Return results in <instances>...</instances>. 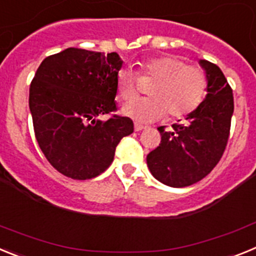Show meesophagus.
I'll use <instances>...</instances> for the list:
<instances>
[{
	"label": "esophagus",
	"instance_id": "1",
	"mask_svg": "<svg viewBox=\"0 0 256 256\" xmlns=\"http://www.w3.org/2000/svg\"><path fill=\"white\" fill-rule=\"evenodd\" d=\"M146 130V126H142L140 123H134V130L136 132H140V130Z\"/></svg>",
	"mask_w": 256,
	"mask_h": 256
}]
</instances>
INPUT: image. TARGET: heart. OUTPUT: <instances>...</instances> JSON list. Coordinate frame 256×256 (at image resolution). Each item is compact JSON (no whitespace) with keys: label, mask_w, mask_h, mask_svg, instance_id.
Returning a JSON list of instances; mask_svg holds the SVG:
<instances>
[{"label":"heart","mask_w":256,"mask_h":256,"mask_svg":"<svg viewBox=\"0 0 256 256\" xmlns=\"http://www.w3.org/2000/svg\"><path fill=\"white\" fill-rule=\"evenodd\" d=\"M141 74L155 78L148 94L150 97L136 98L122 108L126 116L141 123L162 119L169 112L173 118H182L198 108L206 94L208 78L204 70L173 56L144 61ZM116 91L122 100H132L137 94L133 70L123 68L116 74Z\"/></svg>","instance_id":"obj_1"}]
</instances>
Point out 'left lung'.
I'll list each match as a JSON object with an SVG mask.
<instances>
[{"instance_id": "left-lung-1", "label": "left lung", "mask_w": 256, "mask_h": 256, "mask_svg": "<svg viewBox=\"0 0 256 256\" xmlns=\"http://www.w3.org/2000/svg\"><path fill=\"white\" fill-rule=\"evenodd\" d=\"M198 64L208 78L204 101L172 130L159 126L162 141L146 159L154 178L176 188L198 182L218 164L234 115V94L224 74L208 60Z\"/></svg>"}]
</instances>
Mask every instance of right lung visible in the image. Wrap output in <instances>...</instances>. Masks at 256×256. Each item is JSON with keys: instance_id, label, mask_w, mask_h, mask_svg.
I'll list each match as a JSON object with an SVG mask.
<instances>
[{"instance_id": "right-lung-1", "label": "right lung", "mask_w": 256, "mask_h": 256, "mask_svg": "<svg viewBox=\"0 0 256 256\" xmlns=\"http://www.w3.org/2000/svg\"><path fill=\"white\" fill-rule=\"evenodd\" d=\"M123 60L116 52L70 48L40 62L29 88L36 138L46 159L73 180L100 176L114 160L133 122L116 110V74Z\"/></svg>"}]
</instances>
